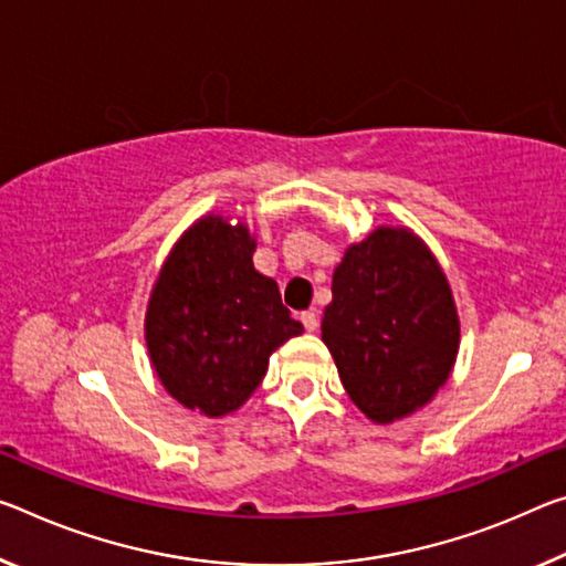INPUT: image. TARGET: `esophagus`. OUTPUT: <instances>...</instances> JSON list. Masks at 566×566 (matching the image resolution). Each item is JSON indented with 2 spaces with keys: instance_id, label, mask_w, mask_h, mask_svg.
Listing matches in <instances>:
<instances>
[{
  "instance_id": "obj_1",
  "label": "esophagus",
  "mask_w": 566,
  "mask_h": 566,
  "mask_svg": "<svg viewBox=\"0 0 566 566\" xmlns=\"http://www.w3.org/2000/svg\"><path fill=\"white\" fill-rule=\"evenodd\" d=\"M302 325H304V329L307 332H315L317 327H319V317H317V312L315 310H307V312H302Z\"/></svg>"
}]
</instances>
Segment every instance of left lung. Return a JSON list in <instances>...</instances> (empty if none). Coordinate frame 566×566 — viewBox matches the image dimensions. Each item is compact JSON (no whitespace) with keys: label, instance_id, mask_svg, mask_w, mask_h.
I'll return each instance as SVG.
<instances>
[{"label":"left lung","instance_id":"1","mask_svg":"<svg viewBox=\"0 0 566 566\" xmlns=\"http://www.w3.org/2000/svg\"><path fill=\"white\" fill-rule=\"evenodd\" d=\"M322 339L367 418L410 416L448 380L459 353V315L441 266L410 231H373L332 274Z\"/></svg>","mask_w":566,"mask_h":566}]
</instances>
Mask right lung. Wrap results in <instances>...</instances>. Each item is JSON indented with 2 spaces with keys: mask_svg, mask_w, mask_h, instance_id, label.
I'll return each mask as SVG.
<instances>
[{
  "mask_svg": "<svg viewBox=\"0 0 566 566\" xmlns=\"http://www.w3.org/2000/svg\"><path fill=\"white\" fill-rule=\"evenodd\" d=\"M251 254L244 223L201 219L170 251L150 294L146 343L158 378L211 418L237 410L264 380L269 355L304 329Z\"/></svg>",
  "mask_w": 566,
  "mask_h": 566,
  "instance_id": "obj_1",
  "label": "right lung"
}]
</instances>
